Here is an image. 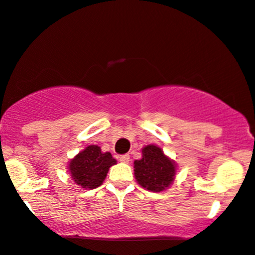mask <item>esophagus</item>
Instances as JSON below:
<instances>
[{"label": "esophagus", "instance_id": "obj_1", "mask_svg": "<svg viewBox=\"0 0 255 255\" xmlns=\"http://www.w3.org/2000/svg\"><path fill=\"white\" fill-rule=\"evenodd\" d=\"M120 161L125 162V164H128V162L130 161V157H129V155H128V154L122 155V157H120Z\"/></svg>", "mask_w": 255, "mask_h": 255}]
</instances>
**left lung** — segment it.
<instances>
[{
  "label": "left lung",
  "instance_id": "8db88e82",
  "mask_svg": "<svg viewBox=\"0 0 255 255\" xmlns=\"http://www.w3.org/2000/svg\"><path fill=\"white\" fill-rule=\"evenodd\" d=\"M176 162L166 157L160 147L147 145L142 148V158L134 161V176L142 188L152 192H161L173 183Z\"/></svg>",
  "mask_w": 255,
  "mask_h": 255
}]
</instances>
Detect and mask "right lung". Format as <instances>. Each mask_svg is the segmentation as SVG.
<instances>
[{
	"mask_svg": "<svg viewBox=\"0 0 255 255\" xmlns=\"http://www.w3.org/2000/svg\"><path fill=\"white\" fill-rule=\"evenodd\" d=\"M116 160L109 152L103 153L96 145L85 147L69 162V172L72 180L83 189H95L102 185L109 167Z\"/></svg>",
	"mask_w": 255,
	"mask_h": 255,
	"instance_id": "1",
	"label": "right lung"
}]
</instances>
